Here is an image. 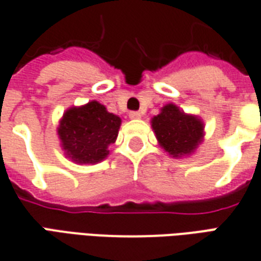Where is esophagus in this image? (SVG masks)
I'll return each instance as SVG.
<instances>
[{"label": "esophagus", "instance_id": "34e87169", "mask_svg": "<svg viewBox=\"0 0 261 261\" xmlns=\"http://www.w3.org/2000/svg\"><path fill=\"white\" fill-rule=\"evenodd\" d=\"M129 118H130V120H140L141 114L139 113V112H130V113H129Z\"/></svg>", "mask_w": 261, "mask_h": 261}]
</instances>
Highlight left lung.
Returning <instances> with one entry per match:
<instances>
[{
	"instance_id": "1",
	"label": "left lung",
	"mask_w": 261,
	"mask_h": 261,
	"mask_svg": "<svg viewBox=\"0 0 261 261\" xmlns=\"http://www.w3.org/2000/svg\"><path fill=\"white\" fill-rule=\"evenodd\" d=\"M151 126L160 147L175 159L193 155L205 137L202 118L185 113L175 103L164 105L151 118Z\"/></svg>"
}]
</instances>
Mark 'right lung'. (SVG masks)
<instances>
[{
    "label": "right lung",
    "mask_w": 261,
    "mask_h": 261,
    "mask_svg": "<svg viewBox=\"0 0 261 261\" xmlns=\"http://www.w3.org/2000/svg\"><path fill=\"white\" fill-rule=\"evenodd\" d=\"M120 126L118 116L98 101H90L64 112L58 137L67 159L76 164H97L108 158V148L117 140Z\"/></svg>",
    "instance_id": "1"
}]
</instances>
